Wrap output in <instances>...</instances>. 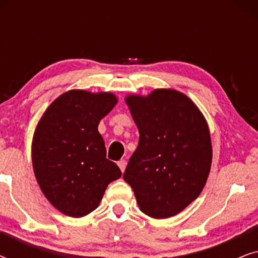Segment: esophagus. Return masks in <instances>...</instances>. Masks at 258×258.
<instances>
[{
	"mask_svg": "<svg viewBox=\"0 0 258 258\" xmlns=\"http://www.w3.org/2000/svg\"><path fill=\"white\" fill-rule=\"evenodd\" d=\"M117 164H118L119 169H121V170H122V172L125 170V167H126V161L125 160H119Z\"/></svg>",
	"mask_w": 258,
	"mask_h": 258,
	"instance_id": "1",
	"label": "esophagus"
}]
</instances>
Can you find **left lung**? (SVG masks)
Returning a JSON list of instances; mask_svg holds the SVG:
<instances>
[{"mask_svg":"<svg viewBox=\"0 0 258 258\" xmlns=\"http://www.w3.org/2000/svg\"><path fill=\"white\" fill-rule=\"evenodd\" d=\"M126 104L140 140L123 178L142 213L175 216L199 197L209 176L213 149L206 118L185 95L171 89L129 96Z\"/></svg>","mask_w":258,"mask_h":258,"instance_id":"1","label":"left lung"}]
</instances>
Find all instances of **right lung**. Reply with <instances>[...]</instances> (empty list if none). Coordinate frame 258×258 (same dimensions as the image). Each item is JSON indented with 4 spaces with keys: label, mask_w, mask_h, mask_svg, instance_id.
Listing matches in <instances>:
<instances>
[{
    "label": "right lung",
    "mask_w": 258,
    "mask_h": 258,
    "mask_svg": "<svg viewBox=\"0 0 258 258\" xmlns=\"http://www.w3.org/2000/svg\"><path fill=\"white\" fill-rule=\"evenodd\" d=\"M116 102L109 93L72 90L56 98L38 122L31 151L35 176L49 202L64 215L91 213L109 183L121 177L97 130Z\"/></svg>",
    "instance_id": "1"
}]
</instances>
